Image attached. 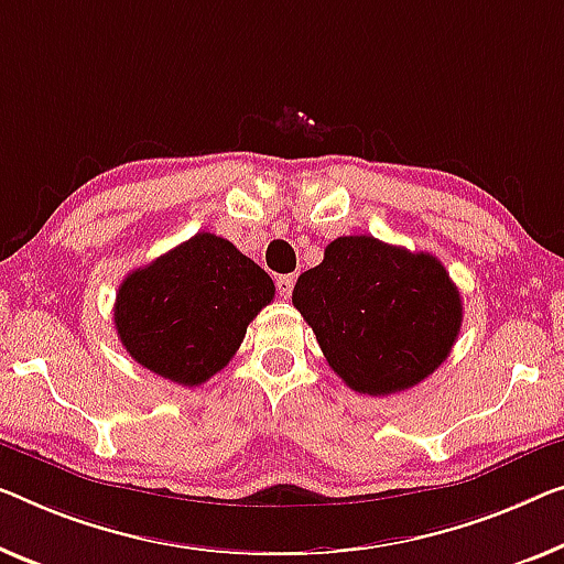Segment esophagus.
Returning <instances> with one entry per match:
<instances>
[{
  "label": "esophagus",
  "instance_id": "obj_1",
  "mask_svg": "<svg viewBox=\"0 0 564 564\" xmlns=\"http://www.w3.org/2000/svg\"><path fill=\"white\" fill-rule=\"evenodd\" d=\"M293 283H296V275H279V279H275V291H279L281 299L291 296Z\"/></svg>",
  "mask_w": 564,
  "mask_h": 564
}]
</instances>
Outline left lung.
Instances as JSON below:
<instances>
[{
    "label": "left lung",
    "mask_w": 564,
    "mask_h": 564,
    "mask_svg": "<svg viewBox=\"0 0 564 564\" xmlns=\"http://www.w3.org/2000/svg\"><path fill=\"white\" fill-rule=\"evenodd\" d=\"M293 306L334 372L372 398L433 375L464 322L460 293L438 258L372 235L329 242L322 263L299 275Z\"/></svg>",
    "instance_id": "obj_1"
}]
</instances>
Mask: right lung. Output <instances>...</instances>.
<instances>
[{
	"label": "right lung",
	"mask_w": 564,
	"mask_h": 564,
	"mask_svg": "<svg viewBox=\"0 0 564 564\" xmlns=\"http://www.w3.org/2000/svg\"><path fill=\"white\" fill-rule=\"evenodd\" d=\"M275 296L263 268L230 240L197 232L119 285L113 324L141 367L197 388L230 362L248 324Z\"/></svg>",
	"instance_id": "1"
}]
</instances>
